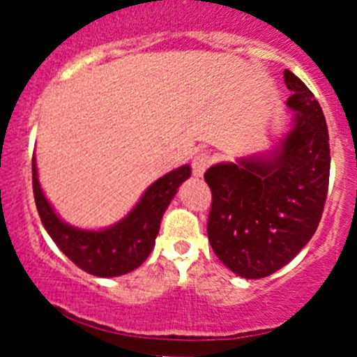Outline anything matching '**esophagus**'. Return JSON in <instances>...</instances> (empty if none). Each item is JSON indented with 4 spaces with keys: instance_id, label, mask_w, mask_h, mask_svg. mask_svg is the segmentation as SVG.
Here are the masks:
<instances>
[{
    "instance_id": "esophagus-1",
    "label": "esophagus",
    "mask_w": 357,
    "mask_h": 357,
    "mask_svg": "<svg viewBox=\"0 0 357 357\" xmlns=\"http://www.w3.org/2000/svg\"><path fill=\"white\" fill-rule=\"evenodd\" d=\"M212 164V157L208 153H199L192 162V171L195 176H202Z\"/></svg>"
}]
</instances>
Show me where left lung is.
I'll list each match as a JSON object with an SVG mask.
<instances>
[{
    "mask_svg": "<svg viewBox=\"0 0 357 357\" xmlns=\"http://www.w3.org/2000/svg\"><path fill=\"white\" fill-rule=\"evenodd\" d=\"M294 128L271 158L218 164L204 174L212 192L207 235L219 261L247 280L289 264L312 238L330 181L328 128L311 89L283 72Z\"/></svg>",
    "mask_w": 357,
    "mask_h": 357,
    "instance_id": "obj_1",
    "label": "left lung"
}]
</instances>
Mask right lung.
<instances>
[{"mask_svg":"<svg viewBox=\"0 0 357 357\" xmlns=\"http://www.w3.org/2000/svg\"><path fill=\"white\" fill-rule=\"evenodd\" d=\"M190 165H183L169 172L146 190L128 218L109 229L86 231L66 225L55 214L43 195L36 162L32 158V190L43 226L53 242L77 268L102 278L126 275L145 262L155 245L165 208L176 195V190L190 178Z\"/></svg>","mask_w":357,"mask_h":357,"instance_id":"obj_1","label":"right lung"}]
</instances>
